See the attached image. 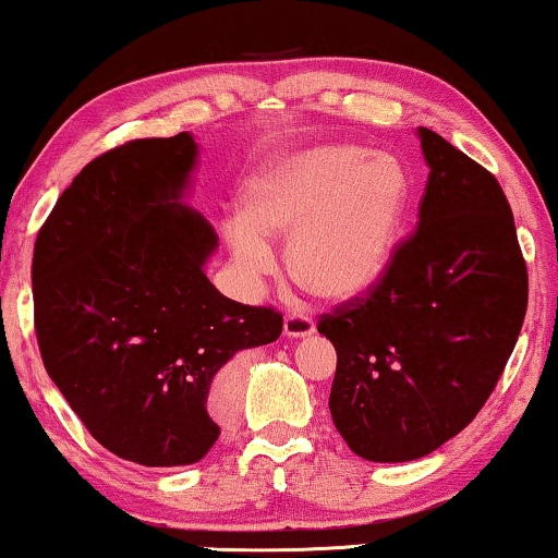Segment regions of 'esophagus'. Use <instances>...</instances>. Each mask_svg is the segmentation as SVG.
<instances>
[{
    "label": "esophagus",
    "mask_w": 558,
    "mask_h": 558,
    "mask_svg": "<svg viewBox=\"0 0 558 558\" xmlns=\"http://www.w3.org/2000/svg\"><path fill=\"white\" fill-rule=\"evenodd\" d=\"M314 319L303 312H288L283 322V331L288 337H312L314 335Z\"/></svg>",
    "instance_id": "34e87169"
}]
</instances>
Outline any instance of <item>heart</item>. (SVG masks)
Segmentation results:
<instances>
[{
	"label": "heart",
	"instance_id": "b5f03b06",
	"mask_svg": "<svg viewBox=\"0 0 558 558\" xmlns=\"http://www.w3.org/2000/svg\"><path fill=\"white\" fill-rule=\"evenodd\" d=\"M409 180L389 154L324 144L259 167L244 182L227 242L244 272H265V239L288 236V272L314 295L350 301L389 267L404 223Z\"/></svg>",
	"mask_w": 558,
	"mask_h": 558
}]
</instances>
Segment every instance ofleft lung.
Instances as JSON below:
<instances>
[{
    "mask_svg": "<svg viewBox=\"0 0 558 558\" xmlns=\"http://www.w3.org/2000/svg\"><path fill=\"white\" fill-rule=\"evenodd\" d=\"M429 167L417 231L378 283L319 319L335 344L329 412L352 453L414 461L461 433L495 391L527 308L510 203L482 165L417 131Z\"/></svg>",
    "mask_w": 558,
    "mask_h": 558,
    "instance_id": "left-lung-1",
    "label": "left lung"
}]
</instances>
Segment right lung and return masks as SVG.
I'll return each mask as SVG.
<instances>
[{"label": "right lung", "mask_w": 558, "mask_h": 558, "mask_svg": "<svg viewBox=\"0 0 558 558\" xmlns=\"http://www.w3.org/2000/svg\"><path fill=\"white\" fill-rule=\"evenodd\" d=\"M190 133L92 159L33 250L35 335L48 376L89 435L141 466H187L221 435L210 384L236 352L275 342L283 316L218 293L210 223L182 203Z\"/></svg>", "instance_id": "add662e5"}]
</instances>
